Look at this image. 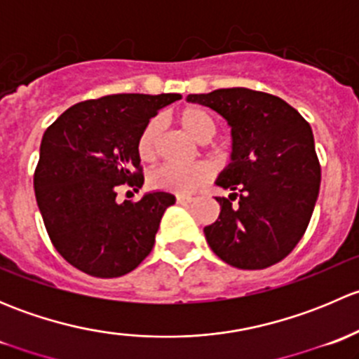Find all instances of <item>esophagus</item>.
Masks as SVG:
<instances>
[{"label": "esophagus", "instance_id": "obj_1", "mask_svg": "<svg viewBox=\"0 0 359 359\" xmlns=\"http://www.w3.org/2000/svg\"><path fill=\"white\" fill-rule=\"evenodd\" d=\"M193 201V196H186V194H179V196H177V203H179V205H191Z\"/></svg>", "mask_w": 359, "mask_h": 359}]
</instances>
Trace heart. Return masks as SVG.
Returning <instances> with one entry per match:
<instances>
[{"mask_svg": "<svg viewBox=\"0 0 359 359\" xmlns=\"http://www.w3.org/2000/svg\"><path fill=\"white\" fill-rule=\"evenodd\" d=\"M177 121L194 140L206 144L217 135L219 126L215 119L205 109L196 106L184 107L177 116ZM161 132V123L158 118L149 119L140 132L137 140V153L142 161H154L158 156V140ZM212 179V170L205 163L191 166L161 165L149 173V184L158 191L173 194H189L198 187L205 186Z\"/></svg>", "mask_w": 359, "mask_h": 359, "instance_id": "heart-1", "label": "heart"}]
</instances>
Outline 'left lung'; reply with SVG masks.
<instances>
[{"instance_id":"left-lung-1","label":"left lung","mask_w":359,"mask_h":359,"mask_svg":"<svg viewBox=\"0 0 359 359\" xmlns=\"http://www.w3.org/2000/svg\"><path fill=\"white\" fill-rule=\"evenodd\" d=\"M227 119L233 154L217 186L220 215L205 227L210 248L238 269H266L283 260L306 233L316 205L321 166L309 123L290 104L250 88L193 93Z\"/></svg>"}]
</instances>
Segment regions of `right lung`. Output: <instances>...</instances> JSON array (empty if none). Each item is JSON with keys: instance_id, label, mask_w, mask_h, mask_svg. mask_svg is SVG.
<instances>
[{"instance_id": "right-lung-1", "label": "right lung", "mask_w": 359, "mask_h": 359, "mask_svg": "<svg viewBox=\"0 0 359 359\" xmlns=\"http://www.w3.org/2000/svg\"><path fill=\"white\" fill-rule=\"evenodd\" d=\"M179 93H116L74 104L46 128L34 193L46 233L71 266L95 278L135 269L154 247L159 220L175 196L144 194L118 203V189L144 184L137 140Z\"/></svg>"}]
</instances>
